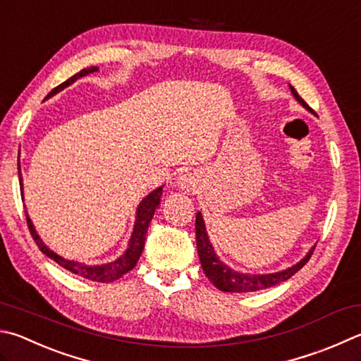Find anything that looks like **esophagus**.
I'll list each match as a JSON object with an SVG mask.
<instances>
[{
    "label": "esophagus",
    "mask_w": 361,
    "mask_h": 361,
    "mask_svg": "<svg viewBox=\"0 0 361 361\" xmlns=\"http://www.w3.org/2000/svg\"><path fill=\"white\" fill-rule=\"evenodd\" d=\"M199 185V180L197 176L194 173H185V175H180L178 178V186L181 191H192V189Z\"/></svg>",
    "instance_id": "obj_1"
}]
</instances>
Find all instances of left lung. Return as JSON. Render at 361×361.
<instances>
[{
  "label": "left lung",
  "mask_w": 361,
  "mask_h": 361,
  "mask_svg": "<svg viewBox=\"0 0 361 361\" xmlns=\"http://www.w3.org/2000/svg\"><path fill=\"white\" fill-rule=\"evenodd\" d=\"M290 91L295 99H297L301 106H303L306 110L312 112L311 107L301 99L300 94L297 93L290 85ZM195 241H197V252H199V259L203 271L208 276V279L212 281L214 287H218L222 292H232V293H243V292H255V290H262V289H268V287H273L283 281H287L292 278L295 273H297L301 267H303L310 257L312 255L314 246L310 252H307L303 259H301L298 264H295L292 267L287 268V270L278 271V273H268V274H249V273H241V271H235L231 267H227L224 262H221L218 255H216L214 249L209 243L208 235H207V228H205V222H203V218L200 212L195 216Z\"/></svg>",
  "instance_id": "obj_1"
}]
</instances>
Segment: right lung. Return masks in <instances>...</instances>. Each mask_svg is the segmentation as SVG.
Wrapping results in <instances>:
<instances>
[{"label":"right lung","instance_id":"add662e5","mask_svg":"<svg viewBox=\"0 0 361 361\" xmlns=\"http://www.w3.org/2000/svg\"><path fill=\"white\" fill-rule=\"evenodd\" d=\"M97 68L91 66L87 69H82L80 72H77L75 75H72L69 80H66L64 83H61L60 87H56L55 90H51L50 93L47 94L45 99H49V97L55 96L56 93H60L61 90H64L66 87H69L71 83H74L77 78H80L83 75H88L91 72H96ZM18 170H20V166H18ZM18 180H20V191L23 195V183H22V173L18 172ZM161 195H162V186H159L158 189H154L153 192H149L145 199H143L139 207H137V212H135V222H134V231L133 235H130V240H129V245L128 249L124 251L123 255H120L116 260L110 262V264H102V265H85L80 264V262H74V260H68V259H63L61 255L55 254L51 249H49L42 243L41 237H39L35 226H32V222L30 219L28 213H26V222H28V228H30V233L31 237L35 238L36 245L39 246V249L50 257L51 260H55L58 265H61L63 268H66L68 271L78 274V276H82L85 279H90V281H96V283H114V281L120 279L123 274H126L128 271L133 270V268L137 265V262H139L142 251H143V246H145V237H147V231H148V226L149 222H152L153 216L156 208L159 207L161 203Z\"/></svg>","mask_w":361,"mask_h":361}]
</instances>
